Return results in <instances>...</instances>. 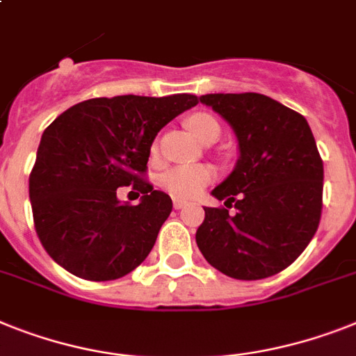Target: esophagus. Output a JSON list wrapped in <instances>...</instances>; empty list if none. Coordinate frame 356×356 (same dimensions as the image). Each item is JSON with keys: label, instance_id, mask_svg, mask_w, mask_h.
<instances>
[{"label": "esophagus", "instance_id": "34e87169", "mask_svg": "<svg viewBox=\"0 0 356 356\" xmlns=\"http://www.w3.org/2000/svg\"><path fill=\"white\" fill-rule=\"evenodd\" d=\"M181 207H185L184 200H175V209H181Z\"/></svg>", "mask_w": 356, "mask_h": 356}]
</instances>
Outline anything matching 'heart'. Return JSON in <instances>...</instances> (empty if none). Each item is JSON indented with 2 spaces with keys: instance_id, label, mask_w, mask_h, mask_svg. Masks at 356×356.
<instances>
[{
  "instance_id": "obj_1",
  "label": "heart",
  "mask_w": 356,
  "mask_h": 356,
  "mask_svg": "<svg viewBox=\"0 0 356 356\" xmlns=\"http://www.w3.org/2000/svg\"><path fill=\"white\" fill-rule=\"evenodd\" d=\"M189 129L200 142L207 143L220 136V123L211 114H195L189 118ZM213 180L207 167H176L161 176V187L175 198H195Z\"/></svg>"
}]
</instances>
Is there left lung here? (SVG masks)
Returning <instances> with one entry per match:
<instances>
[{"instance_id":"obj_1","label":"left lung","mask_w":356,"mask_h":356,"mask_svg":"<svg viewBox=\"0 0 356 356\" xmlns=\"http://www.w3.org/2000/svg\"><path fill=\"white\" fill-rule=\"evenodd\" d=\"M200 102L231 125L238 140L233 172L211 191L227 209L204 207L196 243L214 269L260 280L300 257L318 229L324 163L302 114L257 92L205 94Z\"/></svg>"}]
</instances>
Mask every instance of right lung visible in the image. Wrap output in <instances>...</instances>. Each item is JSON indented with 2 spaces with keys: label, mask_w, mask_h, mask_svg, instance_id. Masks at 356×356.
Listing matches in <instances>:
<instances>
[{
  "label": "right lung",
  "mask_w": 356,
  "mask_h": 356,
  "mask_svg": "<svg viewBox=\"0 0 356 356\" xmlns=\"http://www.w3.org/2000/svg\"><path fill=\"white\" fill-rule=\"evenodd\" d=\"M198 104L193 94L114 96L72 105L45 129L29 178L34 225L49 257L79 278L116 280L151 252L172 211L142 178L158 132ZM133 184L138 206L115 189Z\"/></svg>",
  "instance_id": "obj_1"
}]
</instances>
